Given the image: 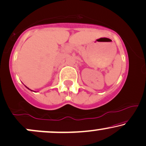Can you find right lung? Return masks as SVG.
<instances>
[{
  "label": "right lung",
  "mask_w": 146,
  "mask_h": 146,
  "mask_svg": "<svg viewBox=\"0 0 146 146\" xmlns=\"http://www.w3.org/2000/svg\"><path fill=\"white\" fill-rule=\"evenodd\" d=\"M27 87V89H29V90H30V89H29V88H28V87ZM31 91H32V90H31Z\"/></svg>",
  "instance_id": "obj_1"
}]
</instances>
